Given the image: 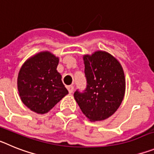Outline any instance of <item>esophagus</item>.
Instances as JSON below:
<instances>
[{"mask_svg":"<svg viewBox=\"0 0 154 154\" xmlns=\"http://www.w3.org/2000/svg\"><path fill=\"white\" fill-rule=\"evenodd\" d=\"M67 89L69 90V93H72L73 90H74V86L73 85H69V86H67Z\"/></svg>","mask_w":154,"mask_h":154,"instance_id":"esophagus-1","label":"esophagus"}]
</instances>
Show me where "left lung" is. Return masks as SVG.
<instances>
[{"mask_svg": "<svg viewBox=\"0 0 154 154\" xmlns=\"http://www.w3.org/2000/svg\"><path fill=\"white\" fill-rule=\"evenodd\" d=\"M86 87L74 92L82 112L91 121L103 120L117 110L124 97L126 82L119 62L105 51L84 56Z\"/></svg>", "mask_w": 154, "mask_h": 154, "instance_id": "8db88e82", "label": "left lung"}]
</instances>
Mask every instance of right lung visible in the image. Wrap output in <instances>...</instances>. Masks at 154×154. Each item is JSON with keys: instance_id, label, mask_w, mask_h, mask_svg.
I'll use <instances>...</instances> for the list:
<instances>
[{"instance_id": "obj_1", "label": "right lung", "mask_w": 154, "mask_h": 154, "mask_svg": "<svg viewBox=\"0 0 154 154\" xmlns=\"http://www.w3.org/2000/svg\"><path fill=\"white\" fill-rule=\"evenodd\" d=\"M58 58L50 52H41L28 59L17 77L19 95L33 112L43 114L69 93L57 72Z\"/></svg>"}]
</instances>
